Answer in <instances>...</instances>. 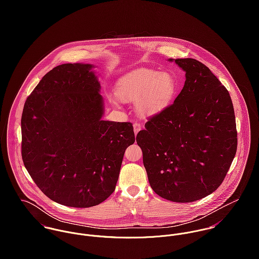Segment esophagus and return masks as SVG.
<instances>
[{
	"label": "esophagus",
	"mask_w": 259,
	"mask_h": 259,
	"mask_svg": "<svg viewBox=\"0 0 259 259\" xmlns=\"http://www.w3.org/2000/svg\"><path fill=\"white\" fill-rule=\"evenodd\" d=\"M142 128V125L139 123V122H135L134 123V132H135V135H138V133L141 131Z\"/></svg>",
	"instance_id": "1"
}]
</instances>
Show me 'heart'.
Returning a JSON list of instances; mask_svg holds the SVG:
<instances>
[{
  "label": "heart",
  "mask_w": 259,
  "mask_h": 259,
  "mask_svg": "<svg viewBox=\"0 0 259 259\" xmlns=\"http://www.w3.org/2000/svg\"><path fill=\"white\" fill-rule=\"evenodd\" d=\"M177 92L172 75L165 72L137 69L122 75L115 83V96L124 103H136L137 111L144 117L165 110Z\"/></svg>",
  "instance_id": "1"
}]
</instances>
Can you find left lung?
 Segmentation results:
<instances>
[{
  "instance_id": "obj_1",
  "label": "left lung",
  "mask_w": 259,
  "mask_h": 259,
  "mask_svg": "<svg viewBox=\"0 0 259 259\" xmlns=\"http://www.w3.org/2000/svg\"><path fill=\"white\" fill-rule=\"evenodd\" d=\"M185 73L174 104L153 115L137 136L153 191L192 202L222 185L235 156L237 132L228 91L202 63L169 59Z\"/></svg>"
}]
</instances>
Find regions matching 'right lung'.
<instances>
[{"mask_svg":"<svg viewBox=\"0 0 259 259\" xmlns=\"http://www.w3.org/2000/svg\"><path fill=\"white\" fill-rule=\"evenodd\" d=\"M91 64H64L42 76L21 119L22 157L52 200L91 207L113 192L124 150L136 141L131 122L103 120L101 83Z\"/></svg>","mask_w":259,"mask_h":259,"instance_id":"right-lung-1","label":"right lung"}]
</instances>
